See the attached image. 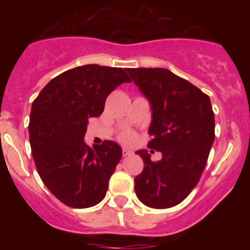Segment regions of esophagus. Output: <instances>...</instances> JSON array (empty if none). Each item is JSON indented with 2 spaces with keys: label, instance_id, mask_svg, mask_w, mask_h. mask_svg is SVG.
Segmentation results:
<instances>
[{
  "label": "esophagus",
  "instance_id": "1",
  "mask_svg": "<svg viewBox=\"0 0 250 250\" xmlns=\"http://www.w3.org/2000/svg\"><path fill=\"white\" fill-rule=\"evenodd\" d=\"M131 154H132L131 150L126 149V147H124V149H123V156H124V158H126V156H130V155H131Z\"/></svg>",
  "mask_w": 250,
  "mask_h": 250
}]
</instances>
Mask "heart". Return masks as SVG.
<instances>
[{
	"label": "heart",
	"instance_id": "1",
	"mask_svg": "<svg viewBox=\"0 0 250 250\" xmlns=\"http://www.w3.org/2000/svg\"><path fill=\"white\" fill-rule=\"evenodd\" d=\"M135 139V135H134V132L130 131V130H125V131L120 132L119 134V140L121 143H125V144H131L132 141Z\"/></svg>",
	"mask_w": 250,
	"mask_h": 250
}]
</instances>
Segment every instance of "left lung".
Returning <instances> with one entry per match:
<instances>
[{
	"label": "left lung",
	"mask_w": 250,
	"mask_h": 250,
	"mask_svg": "<svg viewBox=\"0 0 250 250\" xmlns=\"http://www.w3.org/2000/svg\"><path fill=\"white\" fill-rule=\"evenodd\" d=\"M127 72L151 104L147 147L163 155L152 161L147 150L136 152L144 169L134 180L135 193L150 208L175 207L199 182L215 139L210 99L167 68H127Z\"/></svg>",
	"instance_id": "obj_1"
}]
</instances>
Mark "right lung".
Listing matches in <instances>:
<instances>
[{"mask_svg": "<svg viewBox=\"0 0 250 250\" xmlns=\"http://www.w3.org/2000/svg\"><path fill=\"white\" fill-rule=\"evenodd\" d=\"M130 81L121 67L79 66L54 77L32 103L28 132L37 173L67 207L90 208L105 198L123 151L109 140L92 149L83 136L89 119L103 114L106 98Z\"/></svg>", "mask_w": 250, "mask_h": 250, "instance_id": "obj_1", "label": "right lung"}]
</instances>
